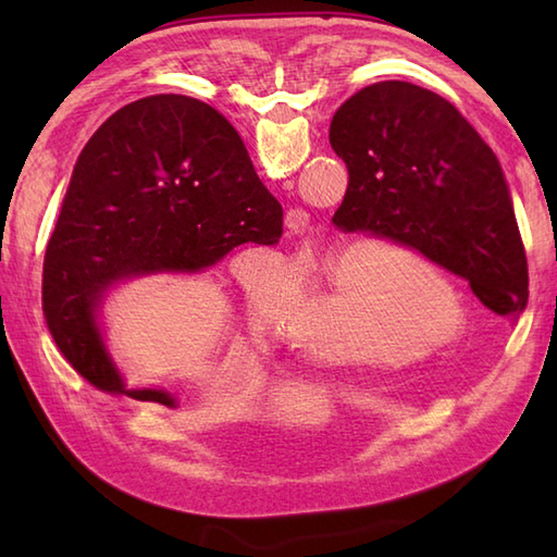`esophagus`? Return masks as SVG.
<instances>
[{"label":"esophagus","mask_w":557,"mask_h":557,"mask_svg":"<svg viewBox=\"0 0 557 557\" xmlns=\"http://www.w3.org/2000/svg\"><path fill=\"white\" fill-rule=\"evenodd\" d=\"M287 230L294 234H301L306 227H309V215H306L304 210H289L287 218H285Z\"/></svg>","instance_id":"esophagus-1"}]
</instances>
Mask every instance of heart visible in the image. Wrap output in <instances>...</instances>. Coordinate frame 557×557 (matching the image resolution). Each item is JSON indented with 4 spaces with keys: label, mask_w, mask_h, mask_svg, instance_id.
Here are the masks:
<instances>
[{
    "label": "heart",
    "mask_w": 557,
    "mask_h": 557,
    "mask_svg": "<svg viewBox=\"0 0 557 557\" xmlns=\"http://www.w3.org/2000/svg\"><path fill=\"white\" fill-rule=\"evenodd\" d=\"M294 270L318 301L313 330H304L297 282L275 263L244 282L246 323L256 339L301 342L325 361L397 366L431 359L465 335L467 306L459 287L407 242L381 234L339 236L309 248ZM323 338L355 347L335 352Z\"/></svg>",
    "instance_id": "obj_1"
}]
</instances>
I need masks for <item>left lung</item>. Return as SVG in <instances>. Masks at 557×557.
Instances as JSON below:
<instances>
[{"label":"left lung","instance_id":"1","mask_svg":"<svg viewBox=\"0 0 557 557\" xmlns=\"http://www.w3.org/2000/svg\"><path fill=\"white\" fill-rule=\"evenodd\" d=\"M330 146L349 170L333 218L339 230L411 244L517 321L529 272L510 191L453 102L407 81L371 83L339 104Z\"/></svg>","mask_w":557,"mask_h":557}]
</instances>
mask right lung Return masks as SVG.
Masks as SVG:
<instances>
[{
	"instance_id": "obj_1",
	"label": "right lung",
	"mask_w": 557,
	"mask_h": 557,
	"mask_svg": "<svg viewBox=\"0 0 557 557\" xmlns=\"http://www.w3.org/2000/svg\"><path fill=\"white\" fill-rule=\"evenodd\" d=\"M282 206L242 136L210 104L150 96L83 148L50 236L42 311L59 351L100 389L180 409L170 389L128 387L104 330L112 292L156 275H200L242 244L270 246Z\"/></svg>"
}]
</instances>
